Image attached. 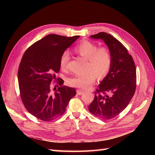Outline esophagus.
Instances as JSON below:
<instances>
[{
    "instance_id": "obj_1",
    "label": "esophagus",
    "mask_w": 155,
    "mask_h": 155,
    "mask_svg": "<svg viewBox=\"0 0 155 155\" xmlns=\"http://www.w3.org/2000/svg\"><path fill=\"white\" fill-rule=\"evenodd\" d=\"M76 92H77V94L78 95H81V94H83L84 93V92L82 90H77Z\"/></svg>"
}]
</instances>
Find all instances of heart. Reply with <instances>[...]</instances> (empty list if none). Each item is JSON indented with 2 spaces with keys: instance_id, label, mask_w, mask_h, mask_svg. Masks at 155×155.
<instances>
[{
  "instance_id": "b5f03b06",
  "label": "heart",
  "mask_w": 155,
  "mask_h": 155,
  "mask_svg": "<svg viewBox=\"0 0 155 155\" xmlns=\"http://www.w3.org/2000/svg\"><path fill=\"white\" fill-rule=\"evenodd\" d=\"M74 51L87 60V70L88 72L68 79V83L70 86L87 89L94 83L96 76L102 79L109 72L112 58L109 50L106 48H98L96 45L84 41L75 47ZM69 59V53L64 51L60 59V67L63 70H67Z\"/></svg>"
}]
</instances>
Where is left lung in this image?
Returning <instances> with one entry per match:
<instances>
[{
	"label": "left lung",
	"instance_id": "1",
	"mask_svg": "<svg viewBox=\"0 0 155 155\" xmlns=\"http://www.w3.org/2000/svg\"><path fill=\"white\" fill-rule=\"evenodd\" d=\"M101 39L108 46L112 58L111 67L98 85L88 110L96 116L110 120L128 105L136 90L137 72L132 56L120 42L105 32L90 36Z\"/></svg>",
	"mask_w": 155,
	"mask_h": 155
}]
</instances>
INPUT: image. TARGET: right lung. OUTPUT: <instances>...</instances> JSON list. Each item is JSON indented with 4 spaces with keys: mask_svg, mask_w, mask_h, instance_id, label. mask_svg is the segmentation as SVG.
Returning a JSON list of instances; mask_svg holds the SVG:
<instances>
[{
    "mask_svg": "<svg viewBox=\"0 0 155 155\" xmlns=\"http://www.w3.org/2000/svg\"><path fill=\"white\" fill-rule=\"evenodd\" d=\"M79 37L49 34L23 55L18 70L21 97L27 110L37 118L48 121L58 118L76 94L74 88L62 86V79H59L61 87L55 92L51 91L50 83L57 79L55 74L60 70L62 54Z\"/></svg>",
    "mask_w": 155,
    "mask_h": 155,
    "instance_id": "right-lung-1",
    "label": "right lung"
}]
</instances>
